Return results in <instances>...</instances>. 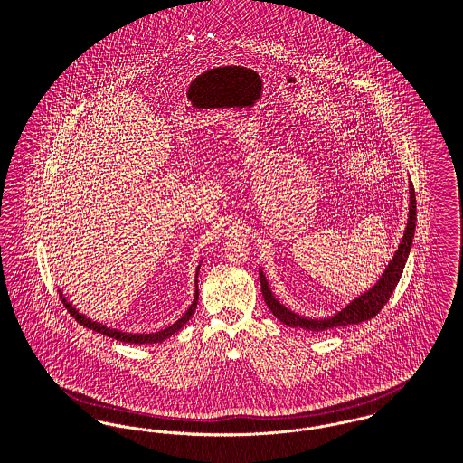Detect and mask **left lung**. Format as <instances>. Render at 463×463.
Returning <instances> with one entry per match:
<instances>
[{"instance_id": "left-lung-1", "label": "left lung", "mask_w": 463, "mask_h": 463, "mask_svg": "<svg viewBox=\"0 0 463 463\" xmlns=\"http://www.w3.org/2000/svg\"><path fill=\"white\" fill-rule=\"evenodd\" d=\"M414 229H416V195H414L412 184L409 182L408 225H406L404 236H402V241L397 248L393 259L388 262L386 269L381 274L380 279L373 285V288H369L367 292H364L362 296L352 300L348 306H345L334 317L306 318V317H300L298 313H294L292 309H288L287 306H283L279 300L274 298V294L269 288V283L266 279V274L262 269H259L262 296H264L268 307L271 309L272 315L285 326H296V328H302L307 332H326V330L335 328V326H354V324H362L365 320L374 318L383 309V306L390 299L392 292L395 290V287L402 276V271L408 262L409 251L412 246Z\"/></svg>"}]
</instances>
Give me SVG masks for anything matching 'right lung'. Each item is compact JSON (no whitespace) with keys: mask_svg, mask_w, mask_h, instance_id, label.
Instances as JSON below:
<instances>
[{"mask_svg":"<svg viewBox=\"0 0 463 463\" xmlns=\"http://www.w3.org/2000/svg\"><path fill=\"white\" fill-rule=\"evenodd\" d=\"M199 269H201V264L197 266V269H195V294H194V300H192L191 307L185 311V315L180 318V320H176L173 326H165L163 330H159V332H152V334H128V332H122V330H115V328H109V326H103V324H98V322H92L90 318H87L85 315L82 313H79V309L77 307H73L66 298L61 294V290H59V294H61V299H62V304L66 306V309L70 311V315L80 324V326H87V328H90V330H94V332H99V334H103V335H109L111 339H117V341H122V343H131V345H150V343H163L165 341L169 335H173L175 332H178L182 326H185L189 320H191L192 315H194V311H195V307H197V299H199V290H197V274H199Z\"/></svg>","mask_w":463,"mask_h":463,"instance_id":"right-lung-1","label":"right lung"}]
</instances>
